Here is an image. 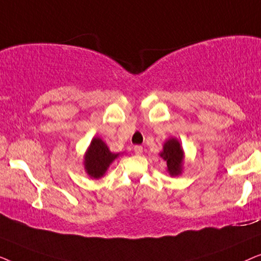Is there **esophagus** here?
<instances>
[{
    "label": "esophagus",
    "instance_id": "esophagus-1",
    "mask_svg": "<svg viewBox=\"0 0 261 261\" xmlns=\"http://www.w3.org/2000/svg\"><path fill=\"white\" fill-rule=\"evenodd\" d=\"M142 151H144V148H142L141 146H134V153L137 155H140L141 153H142Z\"/></svg>",
    "mask_w": 261,
    "mask_h": 261
}]
</instances>
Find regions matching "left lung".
I'll return each instance as SVG.
<instances>
[{
  "instance_id": "8db88e82",
  "label": "left lung",
  "mask_w": 261,
  "mask_h": 261,
  "mask_svg": "<svg viewBox=\"0 0 261 261\" xmlns=\"http://www.w3.org/2000/svg\"><path fill=\"white\" fill-rule=\"evenodd\" d=\"M160 156L165 160L167 165V172L171 176H178L181 173L183 169L184 152L183 148L177 139L171 138L163 146V151L160 152Z\"/></svg>"
}]
</instances>
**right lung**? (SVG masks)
<instances>
[{
  "instance_id": "add662e5",
  "label": "right lung",
  "mask_w": 261,
  "mask_h": 261,
  "mask_svg": "<svg viewBox=\"0 0 261 261\" xmlns=\"http://www.w3.org/2000/svg\"><path fill=\"white\" fill-rule=\"evenodd\" d=\"M119 156V153H112L109 151L106 142L99 138H94L84 155V169L91 178L98 179L106 171L108 170L110 164Z\"/></svg>"
}]
</instances>
